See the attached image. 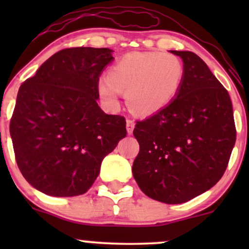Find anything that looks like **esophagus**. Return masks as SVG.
<instances>
[{
	"label": "esophagus",
	"mask_w": 249,
	"mask_h": 249,
	"mask_svg": "<svg viewBox=\"0 0 249 249\" xmlns=\"http://www.w3.org/2000/svg\"><path fill=\"white\" fill-rule=\"evenodd\" d=\"M133 128H134V122L131 121V119H127L126 121V130L127 133L131 134L133 132Z\"/></svg>",
	"instance_id": "1"
}]
</instances>
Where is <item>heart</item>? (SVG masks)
I'll return each mask as SVG.
<instances>
[{
    "instance_id": "heart-1",
    "label": "heart",
    "mask_w": 249,
    "mask_h": 249,
    "mask_svg": "<svg viewBox=\"0 0 249 249\" xmlns=\"http://www.w3.org/2000/svg\"><path fill=\"white\" fill-rule=\"evenodd\" d=\"M185 69L172 53H132L121 57L99 84L101 97L110 107H118V92H125L128 107L150 116L171 104L179 95Z\"/></svg>"
}]
</instances>
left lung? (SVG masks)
Instances as JSON below:
<instances>
[{
  "label": "left lung",
  "mask_w": 249,
  "mask_h": 249,
  "mask_svg": "<svg viewBox=\"0 0 249 249\" xmlns=\"http://www.w3.org/2000/svg\"><path fill=\"white\" fill-rule=\"evenodd\" d=\"M184 62L177 98L133 134L139 153L132 173L147 196L182 204L213 187L224 176L235 144L233 107L227 90L191 51L171 50Z\"/></svg>",
  "instance_id": "8db88e82"
}]
</instances>
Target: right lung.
<instances>
[{
  "instance_id": "1",
  "label": "right lung",
  "mask_w": 249,
  "mask_h": 249,
  "mask_svg": "<svg viewBox=\"0 0 249 249\" xmlns=\"http://www.w3.org/2000/svg\"><path fill=\"white\" fill-rule=\"evenodd\" d=\"M107 48H69L47 59L19 87L10 121L17 166L51 196H75L92 186L105 156L126 137V122L97 104Z\"/></svg>"
}]
</instances>
